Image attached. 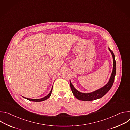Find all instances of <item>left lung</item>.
<instances>
[{
  "label": "left lung",
  "mask_w": 130,
  "mask_h": 130,
  "mask_svg": "<svg viewBox=\"0 0 130 130\" xmlns=\"http://www.w3.org/2000/svg\"><path fill=\"white\" fill-rule=\"evenodd\" d=\"M111 53L112 54L113 59V69L111 75L110 79L108 82L103 87L95 91L90 93H82V92L78 91L75 87H73L71 82H70V86L72 92V94L75 96L78 99L82 100V101H91L94 100L99 98L102 97L104 96L107 92L109 90V89L112 87L115 79V76L116 75V61L115 59V55L113 52L109 48H108Z\"/></svg>",
  "instance_id": "1"
}]
</instances>
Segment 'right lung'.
Here are the masks:
<instances>
[{
    "instance_id": "1",
    "label": "right lung",
    "mask_w": 130,
    "mask_h": 130,
    "mask_svg": "<svg viewBox=\"0 0 130 130\" xmlns=\"http://www.w3.org/2000/svg\"><path fill=\"white\" fill-rule=\"evenodd\" d=\"M52 87L51 88V90L50 91V92H49V94L46 97H44V98H41V99H30V98H25L26 99L30 100V101H35V102H40V101H44L46 99H47L51 95V91H52ZM25 98V97H24Z\"/></svg>"
}]
</instances>
